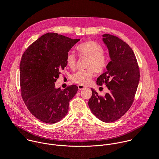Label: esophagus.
Returning <instances> with one entry per match:
<instances>
[{"mask_svg":"<svg viewBox=\"0 0 159 159\" xmlns=\"http://www.w3.org/2000/svg\"><path fill=\"white\" fill-rule=\"evenodd\" d=\"M78 89H79L80 90H81V89H84L86 87L84 86H83V85L79 84V85H78Z\"/></svg>","mask_w":159,"mask_h":159,"instance_id":"obj_1","label":"esophagus"}]
</instances>
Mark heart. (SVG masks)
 Instances as JSON below:
<instances>
[{"instance_id":"obj_1","label":"heart","mask_w":159,"mask_h":159,"mask_svg":"<svg viewBox=\"0 0 159 159\" xmlns=\"http://www.w3.org/2000/svg\"><path fill=\"white\" fill-rule=\"evenodd\" d=\"M78 51L81 57H86L88 60L86 63L85 70L79 71L71 76V80L75 83L80 85H87L92 80L94 73H102L106 69L107 60L104 54L103 47L98 43L89 40L80 45ZM66 63L71 70L76 68V57L73 53H68L66 57Z\"/></svg>"}]
</instances>
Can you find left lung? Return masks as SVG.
<instances>
[{"label": "left lung", "mask_w": 159, "mask_h": 159, "mask_svg": "<svg viewBox=\"0 0 159 159\" xmlns=\"http://www.w3.org/2000/svg\"><path fill=\"white\" fill-rule=\"evenodd\" d=\"M111 58L106 71L97 79V84H105L109 90L103 97L93 88L88 106L93 114L105 122L120 119L131 107L140 79L135 54L125 42L110 34L102 35Z\"/></svg>", "instance_id": "8db88e82"}]
</instances>
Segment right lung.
Returning a JSON list of instances; mask_svg holds the SVG:
<instances>
[{
  "instance_id": "right-lung-1",
  "label": "right lung",
  "mask_w": 159,
  "mask_h": 159,
  "mask_svg": "<svg viewBox=\"0 0 159 159\" xmlns=\"http://www.w3.org/2000/svg\"><path fill=\"white\" fill-rule=\"evenodd\" d=\"M80 39L56 33H47L32 43L24 53L20 63L22 99L29 111L40 120L54 124L68 113L69 102L78 87L56 89L61 71L66 66V57Z\"/></svg>"
}]
</instances>
